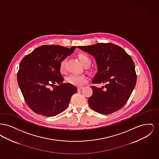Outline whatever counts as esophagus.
Masks as SVG:
<instances>
[{
  "instance_id": "obj_1",
  "label": "esophagus",
  "mask_w": 159,
  "mask_h": 159,
  "mask_svg": "<svg viewBox=\"0 0 159 159\" xmlns=\"http://www.w3.org/2000/svg\"><path fill=\"white\" fill-rule=\"evenodd\" d=\"M82 89H83V87H79V88H77V89H78V91H81Z\"/></svg>"
}]
</instances>
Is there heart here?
<instances>
[{"mask_svg":"<svg viewBox=\"0 0 159 159\" xmlns=\"http://www.w3.org/2000/svg\"><path fill=\"white\" fill-rule=\"evenodd\" d=\"M77 57L84 67H88L92 62L91 58L86 53H79ZM60 71L61 73L65 72V60L61 61L60 64ZM66 82L72 85L81 86L88 82V77L84 75H71L66 78Z\"/></svg>","mask_w":159,"mask_h":159,"instance_id":"1","label":"heart"}]
</instances>
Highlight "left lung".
Masks as SVG:
<instances>
[{
	"label": "left lung",
	"mask_w": 159,
	"mask_h": 159,
	"mask_svg": "<svg viewBox=\"0 0 159 159\" xmlns=\"http://www.w3.org/2000/svg\"><path fill=\"white\" fill-rule=\"evenodd\" d=\"M77 48L95 59L97 73L92 83H106L104 87H91L93 93L88 99L91 108L106 115L120 110L128 101L136 84L135 64L130 56L121 47L112 43Z\"/></svg>",
	"instance_id": "8db88e82"
}]
</instances>
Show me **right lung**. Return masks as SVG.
Returning <instances> with one entry per match:
<instances>
[{
  "label": "right lung",
  "mask_w": 159,
  "mask_h": 159,
  "mask_svg": "<svg viewBox=\"0 0 159 159\" xmlns=\"http://www.w3.org/2000/svg\"><path fill=\"white\" fill-rule=\"evenodd\" d=\"M76 48L41 46L21 61L17 74L18 83L26 103L36 113L52 117L68 107L77 89L70 83H62L60 64ZM51 86L53 90L50 89Z\"/></svg>",
  "instance_id": "1"
}]
</instances>
